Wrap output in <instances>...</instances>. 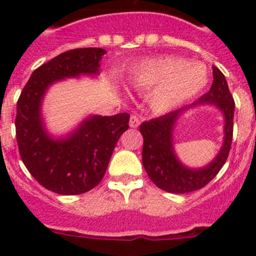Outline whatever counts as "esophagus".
<instances>
[{
    "label": "esophagus",
    "mask_w": 256,
    "mask_h": 256,
    "mask_svg": "<svg viewBox=\"0 0 256 256\" xmlns=\"http://www.w3.org/2000/svg\"><path fill=\"white\" fill-rule=\"evenodd\" d=\"M140 119L138 116H136V115H132V116L130 118V128H137V126H140Z\"/></svg>",
    "instance_id": "1"
}]
</instances>
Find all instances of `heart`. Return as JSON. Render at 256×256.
Returning a JSON list of instances; mask_svg holds the SVG:
<instances>
[{
    "mask_svg": "<svg viewBox=\"0 0 256 256\" xmlns=\"http://www.w3.org/2000/svg\"><path fill=\"white\" fill-rule=\"evenodd\" d=\"M206 68L180 56H160L138 64L128 76L134 88L155 87L148 101L152 110L168 112L198 96L208 84Z\"/></svg>",
    "mask_w": 256,
    "mask_h": 256,
    "instance_id": "heart-1",
    "label": "heart"
}]
</instances>
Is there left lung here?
I'll return each instance as SVG.
<instances>
[{"label": "left lung", "mask_w": 256, "mask_h": 256, "mask_svg": "<svg viewBox=\"0 0 256 256\" xmlns=\"http://www.w3.org/2000/svg\"><path fill=\"white\" fill-rule=\"evenodd\" d=\"M212 84L210 91L198 101L162 116L144 122L140 132L144 136L142 164L150 180L159 188L170 194H187L205 187L216 177L228 158L234 136V101L226 76L212 66ZM198 104H212L225 118V137L218 155L202 168H188L180 162L174 151L172 133L179 116L188 108Z\"/></svg>", "instance_id": "8db88e82"}]
</instances>
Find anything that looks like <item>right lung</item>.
Returning a JSON list of instances; mask_svg holds the SVG:
<instances>
[{"label": "right lung", "instance_id": "right-lung-1", "mask_svg": "<svg viewBox=\"0 0 256 256\" xmlns=\"http://www.w3.org/2000/svg\"><path fill=\"white\" fill-rule=\"evenodd\" d=\"M106 51L97 47L62 52L32 73L18 100L16 141L22 160L40 184L58 195H80L101 182L130 114L92 115L73 132L54 138L42 118V101L58 80L98 76Z\"/></svg>", "mask_w": 256, "mask_h": 256}]
</instances>
